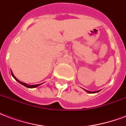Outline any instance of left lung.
<instances>
[{"label":"left lung","instance_id":"8db88e82","mask_svg":"<svg viewBox=\"0 0 126 126\" xmlns=\"http://www.w3.org/2000/svg\"><path fill=\"white\" fill-rule=\"evenodd\" d=\"M85 91H86L87 93H98L100 91V90L97 91H94V92H91V91H87V90H85Z\"/></svg>","mask_w":126,"mask_h":126}]
</instances>
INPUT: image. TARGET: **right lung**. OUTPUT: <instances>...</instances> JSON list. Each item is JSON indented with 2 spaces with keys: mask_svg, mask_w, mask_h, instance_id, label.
I'll use <instances>...</instances> for the list:
<instances>
[{
  "mask_svg": "<svg viewBox=\"0 0 126 126\" xmlns=\"http://www.w3.org/2000/svg\"><path fill=\"white\" fill-rule=\"evenodd\" d=\"M11 74H12V76H13V78L14 79H15L17 81V82H19V83H21V85H24L25 87H28V88H35V87H37L38 86H39L40 85H41V84H37V85H28V84H26V83H23V82H21L20 81H19L18 79H17L16 78L15 76H14V75L13 74V73H12V72L11 71Z\"/></svg>",
  "mask_w": 126,
  "mask_h": 126,
  "instance_id": "1",
  "label": "right lung"
}]
</instances>
